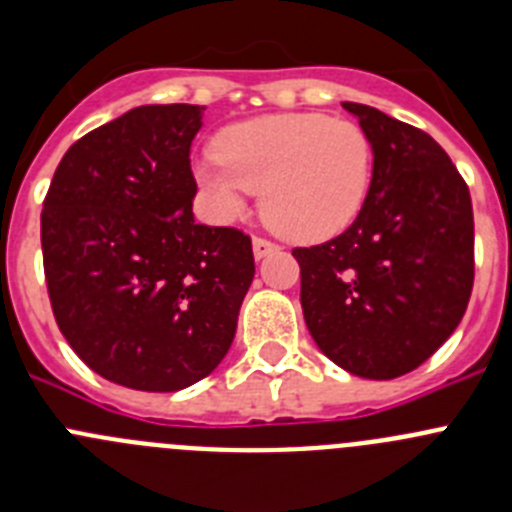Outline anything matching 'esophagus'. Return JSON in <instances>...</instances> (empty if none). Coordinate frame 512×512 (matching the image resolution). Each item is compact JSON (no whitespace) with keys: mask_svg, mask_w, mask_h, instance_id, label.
<instances>
[{"mask_svg":"<svg viewBox=\"0 0 512 512\" xmlns=\"http://www.w3.org/2000/svg\"><path fill=\"white\" fill-rule=\"evenodd\" d=\"M275 250H278V245L272 240H265V237H255V240H252V252H255L257 260H262V257H267Z\"/></svg>","mask_w":512,"mask_h":512,"instance_id":"obj_1","label":"esophagus"}]
</instances>
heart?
<instances>
[{"mask_svg": "<svg viewBox=\"0 0 512 512\" xmlns=\"http://www.w3.org/2000/svg\"><path fill=\"white\" fill-rule=\"evenodd\" d=\"M194 179L214 214L237 219L262 191V219L293 242L331 240L364 209L374 143L353 121L321 113L260 116L224 128Z\"/></svg>", "mask_w": 512, "mask_h": 512, "instance_id": "1", "label": "heart"}]
</instances>
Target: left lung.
Instances as JSON below:
<instances>
[{
  "mask_svg": "<svg viewBox=\"0 0 512 512\" xmlns=\"http://www.w3.org/2000/svg\"><path fill=\"white\" fill-rule=\"evenodd\" d=\"M374 143V179L351 227L295 247L305 326L348 374L396 379L460 326L475 280L470 189L429 133L343 103Z\"/></svg>",
  "mask_w": 512,
  "mask_h": 512,
  "instance_id": "left-lung-1",
  "label": "left lung"
}]
</instances>
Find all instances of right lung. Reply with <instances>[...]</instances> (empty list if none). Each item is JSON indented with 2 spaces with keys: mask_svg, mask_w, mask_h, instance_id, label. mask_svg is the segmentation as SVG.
Instances as JSON below:
<instances>
[{
  "mask_svg": "<svg viewBox=\"0 0 512 512\" xmlns=\"http://www.w3.org/2000/svg\"><path fill=\"white\" fill-rule=\"evenodd\" d=\"M202 105H141L62 156L42 204L52 313L113 384L179 391L212 374L255 278L252 242L194 222Z\"/></svg>",
  "mask_w": 512,
  "mask_h": 512,
  "instance_id": "1",
  "label": "right lung"
}]
</instances>
